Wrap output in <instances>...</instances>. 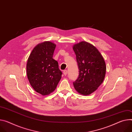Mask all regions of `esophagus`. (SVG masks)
Listing matches in <instances>:
<instances>
[{
  "instance_id": "34e87169",
  "label": "esophagus",
  "mask_w": 132,
  "mask_h": 132,
  "mask_svg": "<svg viewBox=\"0 0 132 132\" xmlns=\"http://www.w3.org/2000/svg\"><path fill=\"white\" fill-rule=\"evenodd\" d=\"M63 74H64V75H66L67 74V70H64L63 71Z\"/></svg>"
}]
</instances>
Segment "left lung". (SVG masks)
I'll return each instance as SVG.
<instances>
[{"instance_id": "left-lung-1", "label": "left lung", "mask_w": 132, "mask_h": 132, "mask_svg": "<svg viewBox=\"0 0 132 132\" xmlns=\"http://www.w3.org/2000/svg\"><path fill=\"white\" fill-rule=\"evenodd\" d=\"M79 69L77 79L73 82L79 94L88 95L95 92L103 82L106 73L104 59L93 45L81 42L73 46Z\"/></svg>"}]
</instances>
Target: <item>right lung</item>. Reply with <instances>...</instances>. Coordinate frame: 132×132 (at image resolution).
Wrapping results in <instances>:
<instances>
[{
    "instance_id": "1",
    "label": "right lung",
    "mask_w": 132,
    "mask_h": 132,
    "mask_svg": "<svg viewBox=\"0 0 132 132\" xmlns=\"http://www.w3.org/2000/svg\"><path fill=\"white\" fill-rule=\"evenodd\" d=\"M56 45L45 42L36 46L27 63V74L31 86L37 93L47 95L56 89L62 78L57 61L53 58Z\"/></svg>"
}]
</instances>
